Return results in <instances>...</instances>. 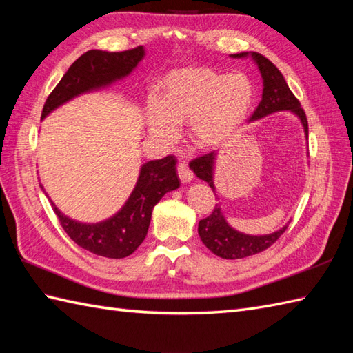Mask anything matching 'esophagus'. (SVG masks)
<instances>
[{
  "instance_id": "obj_1",
  "label": "esophagus",
  "mask_w": 353,
  "mask_h": 353,
  "mask_svg": "<svg viewBox=\"0 0 353 353\" xmlns=\"http://www.w3.org/2000/svg\"><path fill=\"white\" fill-rule=\"evenodd\" d=\"M177 174H179V179H181L183 183L192 181V171L190 170L188 163L186 162H181L177 165Z\"/></svg>"
}]
</instances>
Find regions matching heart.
Masks as SVG:
<instances>
[{"label": "heart", "instance_id": "obj_1", "mask_svg": "<svg viewBox=\"0 0 353 353\" xmlns=\"http://www.w3.org/2000/svg\"><path fill=\"white\" fill-rule=\"evenodd\" d=\"M252 100V85L241 74L224 76L203 66L174 70L162 81V100L148 101V130L162 142H172L177 125L190 123L194 144L212 148L239 129Z\"/></svg>", "mask_w": 353, "mask_h": 353}]
</instances>
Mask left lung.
Returning a JSON list of instances; mask_svg holds the SVG:
<instances>
[{"mask_svg": "<svg viewBox=\"0 0 353 353\" xmlns=\"http://www.w3.org/2000/svg\"><path fill=\"white\" fill-rule=\"evenodd\" d=\"M232 57H245L249 56V52H238V54H230ZM253 61L256 62L258 68L261 71L262 81H264V89H262V100L259 101L256 110L253 112L250 117V121H256L259 118H264L273 112L281 110H291L292 114H296L301 118L302 125L305 129V134L308 137V119H306L305 112L301 106L294 94L291 92L287 81H285L281 71L276 66L264 57L259 52H252ZM216 159V153L211 152L203 156H199L196 159L190 162V168L196 172V176L201 181H205L211 186L215 194L214 186V163ZM216 196V194H215ZM288 224L270 235H245L232 229L229 224L224 220V215L221 212V208L215 205L214 211L211 215H208L206 219L200 220L199 223V235L201 241L208 247L209 250L215 253L216 256L223 259H241L252 256L268 249L270 245L274 244L279 236L287 230Z\"/></svg>", "mask_w": 353, "mask_h": 353, "instance_id": "obj_1", "label": "left lung"}]
</instances>
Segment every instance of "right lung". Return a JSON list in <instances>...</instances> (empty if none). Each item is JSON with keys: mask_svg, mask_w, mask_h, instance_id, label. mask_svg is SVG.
<instances>
[{"mask_svg": "<svg viewBox=\"0 0 353 353\" xmlns=\"http://www.w3.org/2000/svg\"><path fill=\"white\" fill-rule=\"evenodd\" d=\"M142 57V47L117 52L86 51L70 66L48 95L42 109V118L74 97L108 86L112 81L129 76ZM176 162L174 156H167L142 165L137 186L129 200L121 211L106 221L97 224L79 223L68 219L51 203L52 209L63 230L81 249L104 258H125L144 241L154 205L165 194L181 186L176 174Z\"/></svg>", "mask_w": 353, "mask_h": 353, "instance_id": "add662e5", "label": "right lung"}]
</instances>
